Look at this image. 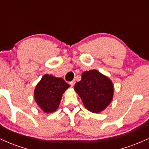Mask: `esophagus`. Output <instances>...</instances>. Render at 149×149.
<instances>
[{
    "mask_svg": "<svg viewBox=\"0 0 149 149\" xmlns=\"http://www.w3.org/2000/svg\"><path fill=\"white\" fill-rule=\"evenodd\" d=\"M75 83H76V82H75V80H73L72 81H71V82H70V85H71V86L73 87V85H75Z\"/></svg>",
    "mask_w": 149,
    "mask_h": 149,
    "instance_id": "esophagus-1",
    "label": "esophagus"
}]
</instances>
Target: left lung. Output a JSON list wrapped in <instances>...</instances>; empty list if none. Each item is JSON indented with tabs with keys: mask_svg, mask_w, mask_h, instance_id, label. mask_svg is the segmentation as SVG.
<instances>
[{
	"mask_svg": "<svg viewBox=\"0 0 149 149\" xmlns=\"http://www.w3.org/2000/svg\"><path fill=\"white\" fill-rule=\"evenodd\" d=\"M74 90L84 107L95 113L104 111L111 102L113 96L111 80L95 69L82 73L81 80L75 84Z\"/></svg>",
	"mask_w": 149,
	"mask_h": 149,
	"instance_id": "8db88e82",
	"label": "left lung"
}]
</instances>
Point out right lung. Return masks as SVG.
<instances>
[{"label": "right lung", "mask_w": 149, "mask_h": 149, "mask_svg": "<svg viewBox=\"0 0 149 149\" xmlns=\"http://www.w3.org/2000/svg\"><path fill=\"white\" fill-rule=\"evenodd\" d=\"M69 88V85L61 78L45 74L36 86L34 100L42 111L52 113L58 109L63 94Z\"/></svg>", "instance_id": "add662e5"}]
</instances>
